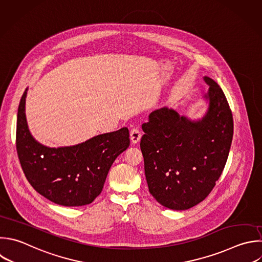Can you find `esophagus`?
<instances>
[{
    "mask_svg": "<svg viewBox=\"0 0 262 262\" xmlns=\"http://www.w3.org/2000/svg\"><path fill=\"white\" fill-rule=\"evenodd\" d=\"M130 138H131L132 143H137L140 140V138H141V131L139 130V128L134 127V128L131 129V131H130Z\"/></svg>",
    "mask_w": 262,
    "mask_h": 262,
    "instance_id": "esophagus-1",
    "label": "esophagus"
}]
</instances>
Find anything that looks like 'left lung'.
Listing matches in <instances>:
<instances>
[{
	"mask_svg": "<svg viewBox=\"0 0 262 262\" xmlns=\"http://www.w3.org/2000/svg\"><path fill=\"white\" fill-rule=\"evenodd\" d=\"M209 110L190 122L166 107L152 112L142 124L140 148L150 194L172 210L189 209L205 200L219 179L233 134L227 99L210 78Z\"/></svg>",
	"mask_w": 262,
	"mask_h": 262,
	"instance_id": "left-lung-1",
	"label": "left lung"
}]
</instances>
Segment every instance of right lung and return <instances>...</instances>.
<instances>
[{"mask_svg":"<svg viewBox=\"0 0 262 262\" xmlns=\"http://www.w3.org/2000/svg\"><path fill=\"white\" fill-rule=\"evenodd\" d=\"M25 91L17 113L16 150L31 185L49 201L67 207L92 203L100 194L117 157L130 144L128 128L95 136L78 145L49 148L31 135Z\"/></svg>","mask_w":262,"mask_h":262,"instance_id":"obj_1","label":"right lung"}]
</instances>
